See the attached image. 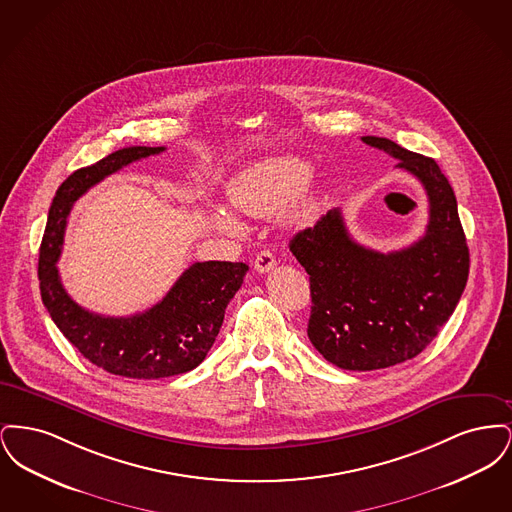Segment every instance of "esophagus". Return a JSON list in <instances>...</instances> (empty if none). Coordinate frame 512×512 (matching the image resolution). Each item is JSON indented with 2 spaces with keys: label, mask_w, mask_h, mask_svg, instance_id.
<instances>
[{
  "label": "esophagus",
  "mask_w": 512,
  "mask_h": 512,
  "mask_svg": "<svg viewBox=\"0 0 512 512\" xmlns=\"http://www.w3.org/2000/svg\"><path fill=\"white\" fill-rule=\"evenodd\" d=\"M274 265H276V259H274V255H272L270 251L257 253V257H255V270H257V272L265 274L268 270H272Z\"/></svg>",
  "instance_id": "1"
}]
</instances>
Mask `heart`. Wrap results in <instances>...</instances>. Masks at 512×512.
Masks as SVG:
<instances>
[{"mask_svg":"<svg viewBox=\"0 0 512 512\" xmlns=\"http://www.w3.org/2000/svg\"><path fill=\"white\" fill-rule=\"evenodd\" d=\"M309 180L311 167L305 161L295 157H276L257 163L232 178L226 188V197L228 203L244 215L272 217L297 195V201L290 209V219L301 222L309 219L317 207L315 195L307 190L303 192ZM213 222L222 232H242V222L226 211H215Z\"/></svg>","mask_w":512,"mask_h":512,"instance_id":"b5f03b06","label":"heart"}]
</instances>
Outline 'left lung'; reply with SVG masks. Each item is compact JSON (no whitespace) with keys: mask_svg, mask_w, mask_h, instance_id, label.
I'll list each match as a JSON object with an SVG mask.
<instances>
[{"mask_svg":"<svg viewBox=\"0 0 512 512\" xmlns=\"http://www.w3.org/2000/svg\"><path fill=\"white\" fill-rule=\"evenodd\" d=\"M361 140L420 180L430 219L422 238L390 253L357 244L340 209L293 236L290 251L311 282L309 340L343 370L388 368L424 351L453 315L470 267L457 199L438 163L388 138Z\"/></svg>","mask_w":512,"mask_h":512,"instance_id":"8db88e82","label":"left lung"}]
</instances>
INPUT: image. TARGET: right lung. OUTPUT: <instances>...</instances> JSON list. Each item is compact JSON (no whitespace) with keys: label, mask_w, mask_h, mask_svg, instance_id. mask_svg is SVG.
I'll list each match as a JSON object with an SVG mask.
<instances>
[{"label":"right lung","mask_w":512,"mask_h":512,"mask_svg":"<svg viewBox=\"0 0 512 512\" xmlns=\"http://www.w3.org/2000/svg\"><path fill=\"white\" fill-rule=\"evenodd\" d=\"M161 151L165 147H122L96 165L74 171L53 197L38 261L42 301L63 336L90 363L115 376L138 380H157L194 370L213 347L224 309L244 284L249 270L245 263H194L157 305L132 317L90 313L65 292L55 263L61 255L74 201L105 176Z\"/></svg>","instance_id":"1"}]
</instances>
